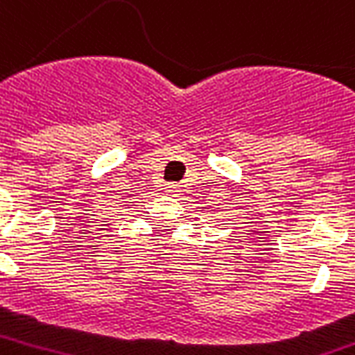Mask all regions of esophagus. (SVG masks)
I'll return each instance as SVG.
<instances>
[{"label":"esophagus","mask_w":355,"mask_h":355,"mask_svg":"<svg viewBox=\"0 0 355 355\" xmlns=\"http://www.w3.org/2000/svg\"><path fill=\"white\" fill-rule=\"evenodd\" d=\"M164 189H166L167 196H175V193H177V191H178V184H167V186Z\"/></svg>","instance_id":"34e87169"}]
</instances>
